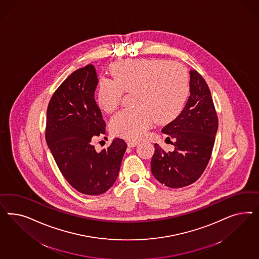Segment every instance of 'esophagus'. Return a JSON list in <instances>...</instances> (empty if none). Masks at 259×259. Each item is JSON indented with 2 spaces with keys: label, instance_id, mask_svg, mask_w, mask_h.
Here are the masks:
<instances>
[{
  "label": "esophagus",
  "instance_id": "esophagus-1",
  "mask_svg": "<svg viewBox=\"0 0 259 259\" xmlns=\"http://www.w3.org/2000/svg\"><path fill=\"white\" fill-rule=\"evenodd\" d=\"M139 144V141H129L127 142L128 147H136Z\"/></svg>",
  "mask_w": 259,
  "mask_h": 259
}]
</instances>
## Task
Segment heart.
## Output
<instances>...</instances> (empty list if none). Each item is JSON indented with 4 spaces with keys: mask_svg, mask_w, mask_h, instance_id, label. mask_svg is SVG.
<instances>
[{
    "mask_svg": "<svg viewBox=\"0 0 259 259\" xmlns=\"http://www.w3.org/2000/svg\"><path fill=\"white\" fill-rule=\"evenodd\" d=\"M114 79L102 78L98 102L103 111L112 113L123 92L136 91L135 109H123L110 121L113 134L127 140H139L154 119L169 123L184 108L190 91L187 70L166 60H126L112 67Z\"/></svg>",
    "mask_w": 259,
    "mask_h": 259,
    "instance_id": "1",
    "label": "heart"
}]
</instances>
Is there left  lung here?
I'll return each mask as SVG.
<instances>
[{
    "label": "left lung",
    "mask_w": 259,
    "mask_h": 259,
    "mask_svg": "<svg viewBox=\"0 0 259 259\" xmlns=\"http://www.w3.org/2000/svg\"><path fill=\"white\" fill-rule=\"evenodd\" d=\"M190 96L181 114L161 132L175 139L172 152L155 143L151 171L157 181L170 188L194 183L208 164L219 128L210 89L196 70H190Z\"/></svg>",
    "instance_id": "1"
}]
</instances>
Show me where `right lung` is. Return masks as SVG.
<instances>
[{"label":"right lung","instance_id":"right-lung-1","mask_svg":"<svg viewBox=\"0 0 259 259\" xmlns=\"http://www.w3.org/2000/svg\"><path fill=\"white\" fill-rule=\"evenodd\" d=\"M99 78L94 65L74 71L52 96L47 113L46 140L60 171L79 193L98 196L118 178L127 144L114 139L97 152L96 137L105 133V121L95 101Z\"/></svg>","mask_w":259,"mask_h":259}]
</instances>
